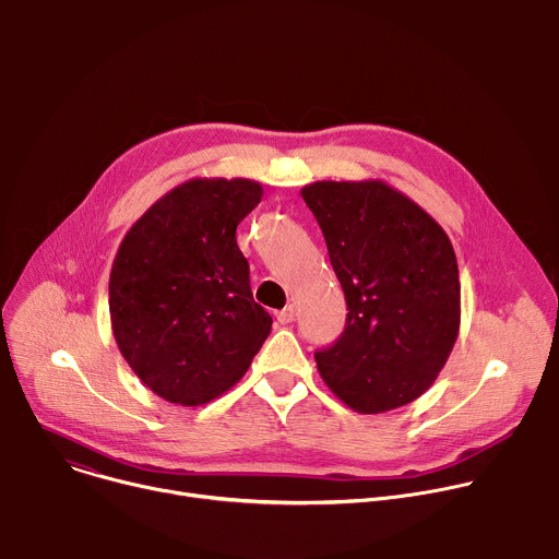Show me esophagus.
I'll list each match as a JSON object with an SVG mask.
<instances>
[{
	"mask_svg": "<svg viewBox=\"0 0 559 559\" xmlns=\"http://www.w3.org/2000/svg\"><path fill=\"white\" fill-rule=\"evenodd\" d=\"M294 318H296V307L294 305H285L281 311H276V321L283 323V325L292 323Z\"/></svg>",
	"mask_w": 559,
	"mask_h": 559,
	"instance_id": "34e87169",
	"label": "esophagus"
}]
</instances>
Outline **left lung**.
<instances>
[{
    "instance_id": "left-lung-1",
    "label": "left lung",
    "mask_w": 559,
    "mask_h": 559,
    "mask_svg": "<svg viewBox=\"0 0 559 559\" xmlns=\"http://www.w3.org/2000/svg\"><path fill=\"white\" fill-rule=\"evenodd\" d=\"M302 201L323 229L347 300L334 347L316 352L325 384L358 414L414 403L460 332V278L440 223L380 179L313 181Z\"/></svg>"
}]
</instances>
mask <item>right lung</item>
Here are the masks:
<instances>
[{
	"label": "right lung",
	"instance_id": "1",
	"mask_svg": "<svg viewBox=\"0 0 559 559\" xmlns=\"http://www.w3.org/2000/svg\"><path fill=\"white\" fill-rule=\"evenodd\" d=\"M263 199L252 179L197 177L126 231L108 285L117 347L158 397L205 405L243 378L272 332L236 225Z\"/></svg>",
	"mask_w": 559,
	"mask_h": 559
}]
</instances>
